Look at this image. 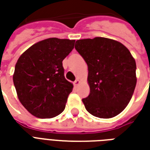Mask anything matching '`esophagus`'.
Returning a JSON list of instances; mask_svg holds the SVG:
<instances>
[{"label": "esophagus", "instance_id": "34e87169", "mask_svg": "<svg viewBox=\"0 0 150 150\" xmlns=\"http://www.w3.org/2000/svg\"><path fill=\"white\" fill-rule=\"evenodd\" d=\"M79 83V80L78 79H75V82H74V85H75V86H77Z\"/></svg>", "mask_w": 150, "mask_h": 150}]
</instances>
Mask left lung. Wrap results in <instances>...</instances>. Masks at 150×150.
Wrapping results in <instances>:
<instances>
[{
    "label": "left lung",
    "mask_w": 150,
    "mask_h": 150,
    "mask_svg": "<svg viewBox=\"0 0 150 150\" xmlns=\"http://www.w3.org/2000/svg\"><path fill=\"white\" fill-rule=\"evenodd\" d=\"M75 50L88 64L90 94L83 99L88 112L112 118L121 112L137 83L136 62L122 43L106 38L77 40Z\"/></svg>",
    "instance_id": "left-lung-1"
}]
</instances>
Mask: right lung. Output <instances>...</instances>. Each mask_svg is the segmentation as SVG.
Instances as JSON below:
<instances>
[{
  "mask_svg": "<svg viewBox=\"0 0 150 150\" xmlns=\"http://www.w3.org/2000/svg\"><path fill=\"white\" fill-rule=\"evenodd\" d=\"M75 40L51 38L38 42L18 59L13 79L21 104L41 119L64 110L73 85L66 79L62 60L74 48Z\"/></svg>",
  "mask_w": 150,
  "mask_h": 150,
  "instance_id": "1",
  "label": "right lung"
}]
</instances>
